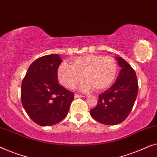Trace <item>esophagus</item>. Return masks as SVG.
<instances>
[{
  "instance_id": "obj_1",
  "label": "esophagus",
  "mask_w": 157,
  "mask_h": 157,
  "mask_svg": "<svg viewBox=\"0 0 157 157\" xmlns=\"http://www.w3.org/2000/svg\"><path fill=\"white\" fill-rule=\"evenodd\" d=\"M84 96L82 95H79V94H75V98H83Z\"/></svg>"
}]
</instances>
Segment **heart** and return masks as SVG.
<instances>
[{"label":"heart","mask_w":157,"mask_h":157,"mask_svg":"<svg viewBox=\"0 0 157 157\" xmlns=\"http://www.w3.org/2000/svg\"><path fill=\"white\" fill-rule=\"evenodd\" d=\"M117 74V63L111 57L88 55L74 59L72 65L63 63L57 70L59 82L67 88H73L84 78L82 91L94 87L97 91L106 90L114 82Z\"/></svg>","instance_id":"obj_1"}]
</instances>
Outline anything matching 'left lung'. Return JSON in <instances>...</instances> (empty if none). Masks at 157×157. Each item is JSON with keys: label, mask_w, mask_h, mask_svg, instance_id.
Returning <instances> with one entry per match:
<instances>
[{"label": "left lung", "mask_w": 157, "mask_h": 157, "mask_svg": "<svg viewBox=\"0 0 157 157\" xmlns=\"http://www.w3.org/2000/svg\"><path fill=\"white\" fill-rule=\"evenodd\" d=\"M121 67L113 85L99 94L97 106L90 109L92 117L101 124H118L126 120L135 102L138 81L131 65L122 57H116Z\"/></svg>", "instance_id": "obj_1"}]
</instances>
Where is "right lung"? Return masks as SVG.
<instances>
[{
	"label": "right lung",
	"mask_w": 157,
	"mask_h": 157,
	"mask_svg": "<svg viewBox=\"0 0 157 157\" xmlns=\"http://www.w3.org/2000/svg\"><path fill=\"white\" fill-rule=\"evenodd\" d=\"M59 55L39 57L28 67L21 85V102L26 113L40 126H51L67 116L73 92L57 82Z\"/></svg>",
	"instance_id": "add662e5"
}]
</instances>
